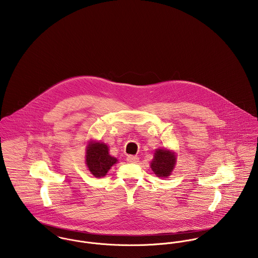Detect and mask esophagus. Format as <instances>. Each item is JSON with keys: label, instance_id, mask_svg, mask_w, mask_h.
Segmentation results:
<instances>
[{"label": "esophagus", "instance_id": "34e87169", "mask_svg": "<svg viewBox=\"0 0 258 258\" xmlns=\"http://www.w3.org/2000/svg\"><path fill=\"white\" fill-rule=\"evenodd\" d=\"M139 161V158L137 157V156H128L127 157V162L128 163H132V164H134V163H137Z\"/></svg>", "mask_w": 258, "mask_h": 258}]
</instances>
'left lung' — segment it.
Instances as JSON below:
<instances>
[{
	"label": "left lung",
	"instance_id": "obj_1",
	"mask_svg": "<svg viewBox=\"0 0 258 258\" xmlns=\"http://www.w3.org/2000/svg\"><path fill=\"white\" fill-rule=\"evenodd\" d=\"M175 163L176 156L173 153L168 150L159 149L155 153L151 168L158 177H168L173 171Z\"/></svg>",
	"mask_w": 258,
	"mask_h": 258
}]
</instances>
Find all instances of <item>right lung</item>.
I'll list each match as a JSON object with an SVG mask.
<instances>
[{
  "mask_svg": "<svg viewBox=\"0 0 258 258\" xmlns=\"http://www.w3.org/2000/svg\"><path fill=\"white\" fill-rule=\"evenodd\" d=\"M117 162L108 153V147L103 143L90 144L86 151V165L95 177H103Z\"/></svg>",
  "mask_w": 258,
  "mask_h": 258,
  "instance_id": "add662e5",
  "label": "right lung"
}]
</instances>
